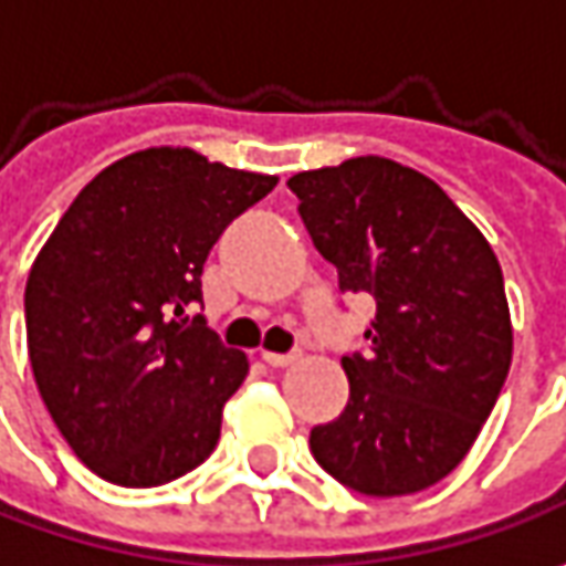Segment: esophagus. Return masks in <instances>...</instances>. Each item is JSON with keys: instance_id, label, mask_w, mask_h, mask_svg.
<instances>
[{"instance_id": "esophagus-1", "label": "esophagus", "mask_w": 566, "mask_h": 566, "mask_svg": "<svg viewBox=\"0 0 566 566\" xmlns=\"http://www.w3.org/2000/svg\"><path fill=\"white\" fill-rule=\"evenodd\" d=\"M298 359V353H264V361L271 365V368H286V365H293Z\"/></svg>"}]
</instances>
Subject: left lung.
Instances as JSON below:
<instances>
[{
	"mask_svg": "<svg viewBox=\"0 0 566 566\" xmlns=\"http://www.w3.org/2000/svg\"><path fill=\"white\" fill-rule=\"evenodd\" d=\"M339 293L371 295L368 353L343 356L349 402L308 447L359 494H416L460 467L507 380L504 273L467 213L409 166L356 157L290 182Z\"/></svg>",
	"mask_w": 566,
	"mask_h": 566,
	"instance_id": "1",
	"label": "left lung"
}]
</instances>
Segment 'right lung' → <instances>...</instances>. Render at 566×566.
Instances as JSON below:
<instances>
[{"label":"right lung","instance_id":"right-lung-1","mask_svg":"<svg viewBox=\"0 0 566 566\" xmlns=\"http://www.w3.org/2000/svg\"><path fill=\"white\" fill-rule=\"evenodd\" d=\"M276 179L150 147L62 213L24 290L28 353L55 428L99 479L157 489L201 467L249 361L207 327L201 273Z\"/></svg>","mask_w":566,"mask_h":566}]
</instances>
